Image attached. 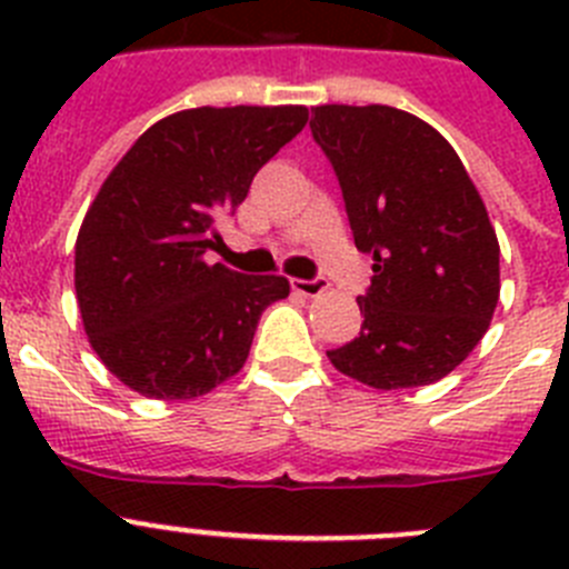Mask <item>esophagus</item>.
<instances>
[{
	"label": "esophagus",
	"instance_id": "1",
	"mask_svg": "<svg viewBox=\"0 0 569 569\" xmlns=\"http://www.w3.org/2000/svg\"><path fill=\"white\" fill-rule=\"evenodd\" d=\"M293 290L301 296H308V299H316L328 290V281L325 279H293Z\"/></svg>",
	"mask_w": 569,
	"mask_h": 569
}]
</instances>
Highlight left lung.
Listing matches in <instances>:
<instances>
[{
	"instance_id": "1",
	"label": "left lung",
	"mask_w": 569,
	"mask_h": 569,
	"mask_svg": "<svg viewBox=\"0 0 569 569\" xmlns=\"http://www.w3.org/2000/svg\"><path fill=\"white\" fill-rule=\"evenodd\" d=\"M313 139L333 164L356 248L373 256L361 333L328 350L376 390L433 385L487 333L499 305V239L445 136L387 104H319Z\"/></svg>"
}]
</instances>
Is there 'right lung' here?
<instances>
[{"label": "right lung", "mask_w": 569, "mask_h": 569, "mask_svg": "<svg viewBox=\"0 0 569 569\" xmlns=\"http://www.w3.org/2000/svg\"><path fill=\"white\" fill-rule=\"evenodd\" d=\"M305 124V104L179 110L110 170L79 228L73 279L90 347L130 390L188 401L244 367L259 316L290 281L204 256L222 244L216 219Z\"/></svg>", "instance_id": "obj_1"}]
</instances>
